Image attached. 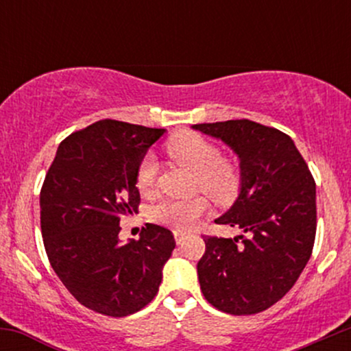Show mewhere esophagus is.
Listing matches in <instances>:
<instances>
[{"mask_svg": "<svg viewBox=\"0 0 351 351\" xmlns=\"http://www.w3.org/2000/svg\"><path fill=\"white\" fill-rule=\"evenodd\" d=\"M184 232H181V231H175V241H176V244H183V241H184Z\"/></svg>", "mask_w": 351, "mask_h": 351, "instance_id": "34e87169", "label": "esophagus"}]
</instances>
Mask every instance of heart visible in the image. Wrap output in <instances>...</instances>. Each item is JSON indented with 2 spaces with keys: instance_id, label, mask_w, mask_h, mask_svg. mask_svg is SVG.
Returning a JSON list of instances; mask_svg holds the SVG:
<instances>
[{
  "instance_id": "obj_1",
  "label": "heart",
  "mask_w": 351,
  "mask_h": 351,
  "mask_svg": "<svg viewBox=\"0 0 351 351\" xmlns=\"http://www.w3.org/2000/svg\"><path fill=\"white\" fill-rule=\"evenodd\" d=\"M167 153L176 163L195 171L196 184L215 201L226 203L236 196L239 188V175L234 165L219 158L216 145L195 132H180L168 140ZM156 176V160L153 155L143 156L136 170V184L147 191L153 186ZM208 211V201L203 196L188 199L167 198L156 203L152 217L156 223L170 226L176 231H186Z\"/></svg>"
}]
</instances>
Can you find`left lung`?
I'll use <instances>...</instances> for the list:
<instances>
[{
    "label": "left lung",
    "mask_w": 351,
    "mask_h": 351,
    "mask_svg": "<svg viewBox=\"0 0 351 351\" xmlns=\"http://www.w3.org/2000/svg\"><path fill=\"white\" fill-rule=\"evenodd\" d=\"M191 128L221 140L239 158V195L216 223L247 234L203 237L201 291L226 313L263 312L291 291L308 263L317 229L315 181L293 140L277 128L245 119Z\"/></svg>",
    "instance_id": "1"
}]
</instances>
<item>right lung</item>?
I'll list each match as a JSON object with an SVG mask.
<instances>
[{
    "label": "right lung",
    "mask_w": 351,
    "mask_h": 351,
    "mask_svg": "<svg viewBox=\"0 0 351 351\" xmlns=\"http://www.w3.org/2000/svg\"><path fill=\"white\" fill-rule=\"evenodd\" d=\"M165 128L99 120L59 145L41 198L49 263L84 307L125 317L150 304L175 249L167 228L147 224L120 243V219L136 211V170Z\"/></svg>",
    "instance_id": "obj_1"
}]
</instances>
